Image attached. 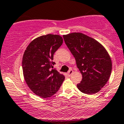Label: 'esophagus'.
<instances>
[{
    "label": "esophagus",
    "instance_id": "1",
    "mask_svg": "<svg viewBox=\"0 0 124 124\" xmlns=\"http://www.w3.org/2000/svg\"><path fill=\"white\" fill-rule=\"evenodd\" d=\"M73 71L72 70H69V71L68 72V75L69 76H70L72 74H73Z\"/></svg>",
    "mask_w": 124,
    "mask_h": 124
}]
</instances>
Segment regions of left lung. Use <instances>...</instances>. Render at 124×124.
Here are the masks:
<instances>
[{
    "instance_id": "1",
    "label": "left lung",
    "mask_w": 124,
    "mask_h": 124,
    "mask_svg": "<svg viewBox=\"0 0 124 124\" xmlns=\"http://www.w3.org/2000/svg\"><path fill=\"white\" fill-rule=\"evenodd\" d=\"M63 37L83 76L81 83L77 84L78 89L90 95L99 92L111 74L112 61L107 50L99 41L82 33Z\"/></svg>"
}]
</instances>
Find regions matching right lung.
<instances>
[{
	"label": "right lung",
	"mask_w": 124,
	"mask_h": 124,
	"mask_svg": "<svg viewBox=\"0 0 124 124\" xmlns=\"http://www.w3.org/2000/svg\"><path fill=\"white\" fill-rule=\"evenodd\" d=\"M58 35L40 36L30 43L23 53L22 70L26 84L42 98L54 95L64 80V76L53 67L54 52L63 43Z\"/></svg>",
	"instance_id": "1"
}]
</instances>
